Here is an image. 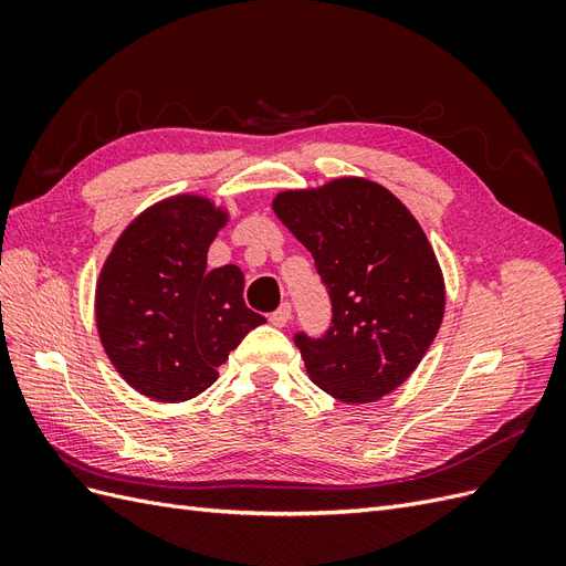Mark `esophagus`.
I'll list each match as a JSON object with an SVG mask.
<instances>
[{"label": "esophagus", "instance_id": "1", "mask_svg": "<svg viewBox=\"0 0 566 566\" xmlns=\"http://www.w3.org/2000/svg\"><path fill=\"white\" fill-rule=\"evenodd\" d=\"M290 318H293V306H290L287 302H283L279 310L269 316V321L276 325V328H283V325H287Z\"/></svg>", "mask_w": 566, "mask_h": 566}]
</instances>
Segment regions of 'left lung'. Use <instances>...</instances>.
<instances>
[{"label": "left lung", "instance_id": "obj_1", "mask_svg": "<svg viewBox=\"0 0 566 566\" xmlns=\"http://www.w3.org/2000/svg\"><path fill=\"white\" fill-rule=\"evenodd\" d=\"M273 212L312 252L333 304L323 337L295 335L306 373L339 401H378L439 333L447 290L430 241L397 196L361 177L283 191Z\"/></svg>", "mask_w": 566, "mask_h": 566}]
</instances>
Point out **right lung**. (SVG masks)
Here are the masks:
<instances>
[{
  "mask_svg": "<svg viewBox=\"0 0 566 566\" xmlns=\"http://www.w3.org/2000/svg\"><path fill=\"white\" fill-rule=\"evenodd\" d=\"M227 210L202 196L150 205L119 233L96 281L101 345L125 382L148 399L198 397L241 339L266 323L243 300V271H208Z\"/></svg>",
  "mask_w": 566,
  "mask_h": 566,
  "instance_id": "right-lung-1",
  "label": "right lung"
}]
</instances>
